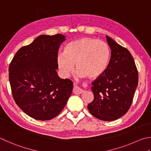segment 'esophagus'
I'll return each instance as SVG.
<instances>
[{"instance_id": "esophagus-1", "label": "esophagus", "mask_w": 151, "mask_h": 151, "mask_svg": "<svg viewBox=\"0 0 151 151\" xmlns=\"http://www.w3.org/2000/svg\"><path fill=\"white\" fill-rule=\"evenodd\" d=\"M84 92V90L83 89H81V88H79L77 86H74V88H73V92L75 93V94H81V93H83Z\"/></svg>"}]
</instances>
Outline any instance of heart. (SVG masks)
I'll use <instances>...</instances> for the list:
<instances>
[{"instance_id":"b5f03b06","label":"heart","mask_w":151,"mask_h":151,"mask_svg":"<svg viewBox=\"0 0 151 151\" xmlns=\"http://www.w3.org/2000/svg\"><path fill=\"white\" fill-rule=\"evenodd\" d=\"M110 53L106 43L90 37L73 40L66 45L63 53L57 57V67L61 76L67 78L75 64L79 77L96 79L108 68Z\"/></svg>"}]
</instances>
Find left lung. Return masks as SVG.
Returning <instances> with one entry per match:
<instances>
[{"mask_svg": "<svg viewBox=\"0 0 151 151\" xmlns=\"http://www.w3.org/2000/svg\"><path fill=\"white\" fill-rule=\"evenodd\" d=\"M111 49L108 68L92 83L94 98L88 105L93 116L102 121H114L125 115L132 103L138 85V71L128 49L106 35Z\"/></svg>", "mask_w": 151, "mask_h": 151, "instance_id": "left-lung-1", "label": "left lung"}]
</instances>
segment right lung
Segmentation results:
<instances>
[{"label": "right lung", "instance_id": "1", "mask_svg": "<svg viewBox=\"0 0 151 151\" xmlns=\"http://www.w3.org/2000/svg\"><path fill=\"white\" fill-rule=\"evenodd\" d=\"M66 40L62 34L41 35L20 48L9 66V80L16 104L32 118H54L66 105L73 83L57 75V52Z\"/></svg>", "mask_w": 151, "mask_h": 151}]
</instances>
